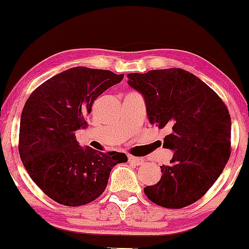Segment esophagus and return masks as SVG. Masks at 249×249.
Segmentation results:
<instances>
[{"instance_id":"esophagus-1","label":"esophagus","mask_w":249,"mask_h":249,"mask_svg":"<svg viewBox=\"0 0 249 249\" xmlns=\"http://www.w3.org/2000/svg\"><path fill=\"white\" fill-rule=\"evenodd\" d=\"M128 161L132 163V164H135V165H142V164H144L145 160L142 159V158H137V156L130 155V156H128Z\"/></svg>"}]
</instances>
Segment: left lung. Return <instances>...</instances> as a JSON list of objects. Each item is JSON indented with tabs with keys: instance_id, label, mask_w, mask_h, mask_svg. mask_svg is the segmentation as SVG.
I'll use <instances>...</instances> for the list:
<instances>
[{
	"instance_id": "8db88e82",
	"label": "left lung",
	"mask_w": 249,
	"mask_h": 249,
	"mask_svg": "<svg viewBox=\"0 0 249 249\" xmlns=\"http://www.w3.org/2000/svg\"><path fill=\"white\" fill-rule=\"evenodd\" d=\"M128 84L144 95L151 124L166 127L163 147L173 151L156 185L144 188L149 200L182 209L205 195L231 153V118L212 88L179 68L129 73Z\"/></svg>"
}]
</instances>
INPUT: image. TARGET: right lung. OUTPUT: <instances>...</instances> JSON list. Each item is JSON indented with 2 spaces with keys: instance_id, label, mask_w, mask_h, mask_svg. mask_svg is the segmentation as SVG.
<instances>
[{
  "instance_id": "1",
  "label": "right lung",
  "mask_w": 249,
  "mask_h": 249,
  "mask_svg": "<svg viewBox=\"0 0 249 249\" xmlns=\"http://www.w3.org/2000/svg\"><path fill=\"white\" fill-rule=\"evenodd\" d=\"M124 79V73L74 67L39 85L22 108L19 154L33 181L54 202L81 206L107 188L112 168L127 162L118 152H97L78 144L94 101Z\"/></svg>"
}]
</instances>
